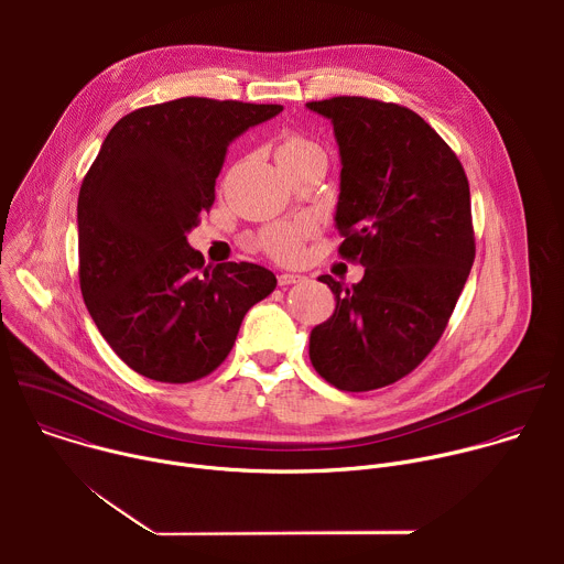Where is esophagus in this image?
I'll return each mask as SVG.
<instances>
[{"label": "esophagus", "instance_id": "esophagus-1", "mask_svg": "<svg viewBox=\"0 0 564 564\" xmlns=\"http://www.w3.org/2000/svg\"><path fill=\"white\" fill-rule=\"evenodd\" d=\"M305 276H301V274H290V272H281L279 274V285H294V283H301Z\"/></svg>", "mask_w": 564, "mask_h": 564}]
</instances>
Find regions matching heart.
Listing matches in <instances>:
<instances>
[{
	"instance_id": "1",
	"label": "heart",
	"mask_w": 564,
	"mask_h": 564,
	"mask_svg": "<svg viewBox=\"0 0 564 564\" xmlns=\"http://www.w3.org/2000/svg\"><path fill=\"white\" fill-rule=\"evenodd\" d=\"M321 149L316 142L307 140L305 135L301 133H288L283 135V140L279 142V149H276V158L279 163H285V160H294V158H301L310 151H316ZM316 231L314 223L307 220V218H299V220H283V223H272L268 227H263L259 231V238L257 243L259 248L272 257L274 261H281V263H294L301 259L303 254V246L305 240Z\"/></svg>"
}]
</instances>
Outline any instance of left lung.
<instances>
[{"label": "left lung", "mask_w": 564, "mask_h": 564, "mask_svg": "<svg viewBox=\"0 0 564 564\" xmlns=\"http://www.w3.org/2000/svg\"><path fill=\"white\" fill-rule=\"evenodd\" d=\"M341 153L339 257L366 268L312 330L314 370L346 392L413 372L444 335L475 261L470 192L455 151L415 111L361 96L307 102Z\"/></svg>", "instance_id": "1"}]
</instances>
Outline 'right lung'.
<instances>
[{"instance_id": "add662e5", "label": "right lung", "mask_w": 564, "mask_h": 564, "mask_svg": "<svg viewBox=\"0 0 564 564\" xmlns=\"http://www.w3.org/2000/svg\"><path fill=\"white\" fill-rule=\"evenodd\" d=\"M281 111L181 98L127 113L105 138L77 196V274L100 335L138 375L207 377L246 312L274 292L261 265H205L187 231L214 205L229 142Z\"/></svg>"}]
</instances>
